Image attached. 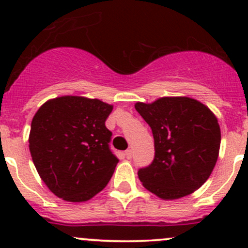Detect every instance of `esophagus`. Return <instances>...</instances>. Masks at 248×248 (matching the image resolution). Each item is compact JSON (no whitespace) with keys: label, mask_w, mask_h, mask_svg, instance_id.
<instances>
[{"label":"esophagus","mask_w":248,"mask_h":248,"mask_svg":"<svg viewBox=\"0 0 248 248\" xmlns=\"http://www.w3.org/2000/svg\"><path fill=\"white\" fill-rule=\"evenodd\" d=\"M124 155H126L127 159H132V157H133V152H132V150H127V151L124 152Z\"/></svg>","instance_id":"obj_1"}]
</instances>
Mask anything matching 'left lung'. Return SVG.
Segmentation results:
<instances>
[{"label": "left lung", "instance_id": "8db88e82", "mask_svg": "<svg viewBox=\"0 0 248 248\" xmlns=\"http://www.w3.org/2000/svg\"><path fill=\"white\" fill-rule=\"evenodd\" d=\"M134 107L155 139L154 161L138 171L142 186L164 201L193 193L209 179L218 158L217 117L189 97H162Z\"/></svg>", "mask_w": 248, "mask_h": 248}]
</instances>
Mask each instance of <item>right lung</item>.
Masks as SVG:
<instances>
[{"label":"right lung","instance_id":"right-lung-1","mask_svg":"<svg viewBox=\"0 0 248 248\" xmlns=\"http://www.w3.org/2000/svg\"><path fill=\"white\" fill-rule=\"evenodd\" d=\"M112 106L81 96L46 101L34 114L29 142L47 188L66 202H86L108 185L119 163L106 120Z\"/></svg>","mask_w":248,"mask_h":248}]
</instances>
